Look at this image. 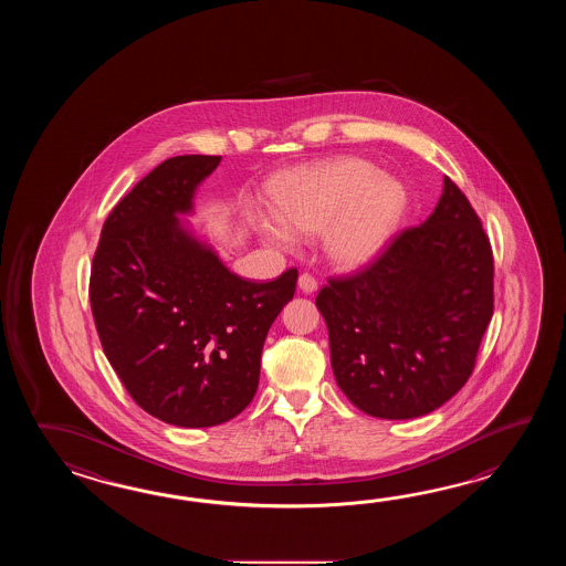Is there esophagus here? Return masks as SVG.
<instances>
[{"label": "esophagus", "mask_w": 566, "mask_h": 566, "mask_svg": "<svg viewBox=\"0 0 566 566\" xmlns=\"http://www.w3.org/2000/svg\"><path fill=\"white\" fill-rule=\"evenodd\" d=\"M297 285H300L303 293H313V291L317 289V281H315L310 273H303V275H300V279H297Z\"/></svg>", "instance_id": "34e87169"}]
</instances>
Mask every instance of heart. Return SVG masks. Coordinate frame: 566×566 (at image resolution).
I'll return each instance as SVG.
<instances>
[{
  "label": "heart",
  "mask_w": 566,
  "mask_h": 566,
  "mask_svg": "<svg viewBox=\"0 0 566 566\" xmlns=\"http://www.w3.org/2000/svg\"><path fill=\"white\" fill-rule=\"evenodd\" d=\"M279 218H254L266 241L291 249L297 232H324L329 259L342 269L370 265L385 251L407 210L400 181L358 157L291 174L275 192Z\"/></svg>",
  "instance_id": "heart-1"
}]
</instances>
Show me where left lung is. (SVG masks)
<instances>
[{
	"label": "left lung",
	"instance_id": "obj_1",
	"mask_svg": "<svg viewBox=\"0 0 566 566\" xmlns=\"http://www.w3.org/2000/svg\"><path fill=\"white\" fill-rule=\"evenodd\" d=\"M315 305L354 407L402 421L446 405L473 373L493 313L492 247L465 193L446 176L421 227L361 273L329 279Z\"/></svg>",
	"mask_w": 566,
	"mask_h": 566
}]
</instances>
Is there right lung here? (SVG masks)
Listing matches in <instances>:
<instances>
[{
  "label": "right lung",
  "instance_id": "obj_1",
  "mask_svg": "<svg viewBox=\"0 0 566 566\" xmlns=\"http://www.w3.org/2000/svg\"><path fill=\"white\" fill-rule=\"evenodd\" d=\"M220 156L169 157L108 214L91 269V310L133 400L176 427H214L253 400L266 332L297 269L239 277L193 234V193Z\"/></svg>",
  "mask_w": 566,
  "mask_h": 566
}]
</instances>
